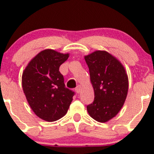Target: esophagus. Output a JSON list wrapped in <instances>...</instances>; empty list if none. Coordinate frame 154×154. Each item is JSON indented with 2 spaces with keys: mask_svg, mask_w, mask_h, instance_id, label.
Listing matches in <instances>:
<instances>
[{
  "mask_svg": "<svg viewBox=\"0 0 154 154\" xmlns=\"http://www.w3.org/2000/svg\"><path fill=\"white\" fill-rule=\"evenodd\" d=\"M82 91V86L81 85H78L77 87L75 88V91L77 92L78 94H79Z\"/></svg>",
  "mask_w": 154,
  "mask_h": 154,
  "instance_id": "esophagus-1",
  "label": "esophagus"
}]
</instances>
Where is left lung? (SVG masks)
Here are the masks:
<instances>
[{
  "instance_id": "1",
  "label": "left lung",
  "mask_w": 154,
  "mask_h": 154,
  "mask_svg": "<svg viewBox=\"0 0 154 154\" xmlns=\"http://www.w3.org/2000/svg\"><path fill=\"white\" fill-rule=\"evenodd\" d=\"M94 100L87 106L89 115L99 122H106L118 114L126 99L128 75L119 60L105 51L85 56Z\"/></svg>"
}]
</instances>
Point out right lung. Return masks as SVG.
<instances>
[{"label": "right lung", "mask_w": 154, "mask_h": 154, "mask_svg": "<svg viewBox=\"0 0 154 154\" xmlns=\"http://www.w3.org/2000/svg\"><path fill=\"white\" fill-rule=\"evenodd\" d=\"M69 54L52 49L41 51L31 60L22 75L26 100L37 116L54 122L66 114L74 92L66 88L59 68Z\"/></svg>", "instance_id": "1"}]
</instances>
